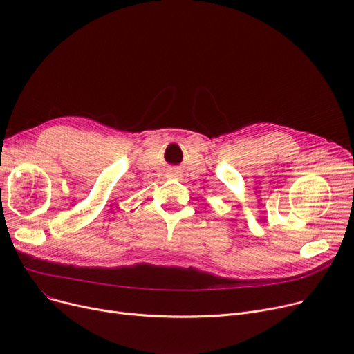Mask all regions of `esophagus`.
Here are the masks:
<instances>
[{
	"instance_id": "34e87169",
	"label": "esophagus",
	"mask_w": 354,
	"mask_h": 354,
	"mask_svg": "<svg viewBox=\"0 0 354 354\" xmlns=\"http://www.w3.org/2000/svg\"><path fill=\"white\" fill-rule=\"evenodd\" d=\"M168 177H173V178H177V177H180V171H178V169H176V168H171V169H168Z\"/></svg>"
}]
</instances>
